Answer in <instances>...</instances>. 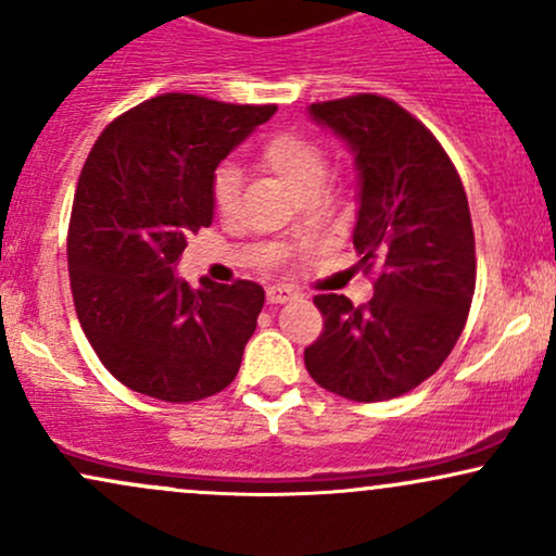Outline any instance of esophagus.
<instances>
[{
	"mask_svg": "<svg viewBox=\"0 0 556 556\" xmlns=\"http://www.w3.org/2000/svg\"><path fill=\"white\" fill-rule=\"evenodd\" d=\"M298 292L290 290V287H282V285H271L269 290H266V300H269L271 305H282V303H290V300H295Z\"/></svg>",
	"mask_w": 556,
	"mask_h": 556,
	"instance_id": "1",
	"label": "esophagus"
}]
</instances>
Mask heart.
<instances>
[{
	"instance_id": "heart-1",
	"label": "heart",
	"mask_w": 556,
	"mask_h": 556,
	"mask_svg": "<svg viewBox=\"0 0 556 556\" xmlns=\"http://www.w3.org/2000/svg\"><path fill=\"white\" fill-rule=\"evenodd\" d=\"M256 167L282 180L300 201L321 193L329 175V156L324 146L316 140L295 136V132H279L258 146ZM242 182L238 169L222 167L214 175V206L225 219H229L240 206Z\"/></svg>"
}]
</instances>
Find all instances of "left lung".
<instances>
[{"label": "left lung", "mask_w": 556, "mask_h": 556, "mask_svg": "<svg viewBox=\"0 0 556 556\" xmlns=\"http://www.w3.org/2000/svg\"><path fill=\"white\" fill-rule=\"evenodd\" d=\"M308 114L353 151V245L379 277L361 308L344 295L314 298L324 331L305 348V368L340 397H400L437 374L463 334L476 290L468 198L439 140L384 96L324 101Z\"/></svg>", "instance_id": "obj_1"}]
</instances>
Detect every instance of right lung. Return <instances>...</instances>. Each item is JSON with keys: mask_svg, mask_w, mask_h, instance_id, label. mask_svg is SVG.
Masks as SVG:
<instances>
[{"mask_svg": "<svg viewBox=\"0 0 556 556\" xmlns=\"http://www.w3.org/2000/svg\"><path fill=\"white\" fill-rule=\"evenodd\" d=\"M277 106L164 93L119 114L83 164L67 232L75 311L114 379L164 402L232 384L264 287L193 290L175 274L188 238L214 222V172Z\"/></svg>", "mask_w": 556, "mask_h": 556, "instance_id": "right-lung-1", "label": "right lung"}]
</instances>
